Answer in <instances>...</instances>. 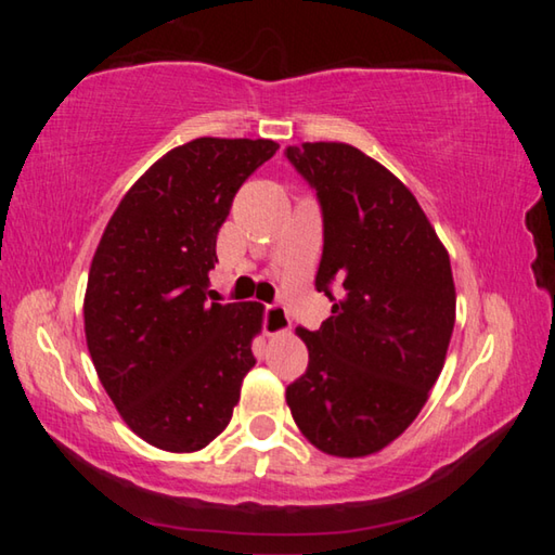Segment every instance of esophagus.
Instances as JSON below:
<instances>
[{"label":"esophagus","instance_id":"esophagus-1","mask_svg":"<svg viewBox=\"0 0 555 555\" xmlns=\"http://www.w3.org/2000/svg\"><path fill=\"white\" fill-rule=\"evenodd\" d=\"M291 331V318H288V311L284 306H267L264 311V333L269 337H276V335H284Z\"/></svg>","mask_w":555,"mask_h":555}]
</instances>
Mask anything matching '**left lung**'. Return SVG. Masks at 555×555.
I'll use <instances>...</instances> for the list:
<instances>
[{
	"mask_svg": "<svg viewBox=\"0 0 555 555\" xmlns=\"http://www.w3.org/2000/svg\"><path fill=\"white\" fill-rule=\"evenodd\" d=\"M286 158L321 203L315 288L333 300L318 331H296L308 370L286 403L318 450L364 457L413 424L443 370L455 325L450 257L409 188L360 149L306 142Z\"/></svg>",
	"mask_w": 555,
	"mask_h": 555,
	"instance_id": "8db88e82",
	"label": "left lung"
}]
</instances>
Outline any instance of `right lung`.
Instances as JSON below:
<instances>
[{"label":"right lung","mask_w":555,"mask_h":555,"mask_svg":"<svg viewBox=\"0 0 555 555\" xmlns=\"http://www.w3.org/2000/svg\"><path fill=\"white\" fill-rule=\"evenodd\" d=\"M271 139L201 137L129 188L90 264L86 340L102 387L139 438L195 453L228 428L264 306L212 304L215 242Z\"/></svg>","instance_id":"right-lung-1"}]
</instances>
